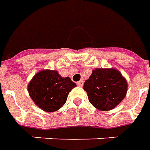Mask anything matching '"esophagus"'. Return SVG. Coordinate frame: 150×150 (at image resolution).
Listing matches in <instances>:
<instances>
[{
	"label": "esophagus",
	"mask_w": 150,
	"mask_h": 150,
	"mask_svg": "<svg viewBox=\"0 0 150 150\" xmlns=\"http://www.w3.org/2000/svg\"><path fill=\"white\" fill-rule=\"evenodd\" d=\"M77 85L79 86V87H83V80H80V81H79L77 83Z\"/></svg>",
	"instance_id": "1"
}]
</instances>
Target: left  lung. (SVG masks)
Wrapping results in <instances>:
<instances>
[{
    "label": "left lung",
    "instance_id": "1",
    "mask_svg": "<svg viewBox=\"0 0 150 150\" xmlns=\"http://www.w3.org/2000/svg\"><path fill=\"white\" fill-rule=\"evenodd\" d=\"M127 88L126 79L114 68H96L83 84L90 103L100 111L116 108L125 97Z\"/></svg>",
    "mask_w": 150,
    "mask_h": 150
}]
</instances>
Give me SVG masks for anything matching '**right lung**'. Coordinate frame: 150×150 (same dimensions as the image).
<instances>
[{
	"mask_svg": "<svg viewBox=\"0 0 150 150\" xmlns=\"http://www.w3.org/2000/svg\"><path fill=\"white\" fill-rule=\"evenodd\" d=\"M76 83L69 77L63 78L57 71L38 72L28 84V91L34 104L42 110L52 112L65 104L67 96Z\"/></svg>",
	"mask_w": 150,
	"mask_h": 150,
	"instance_id": "right-lung-1",
	"label": "right lung"
}]
</instances>
